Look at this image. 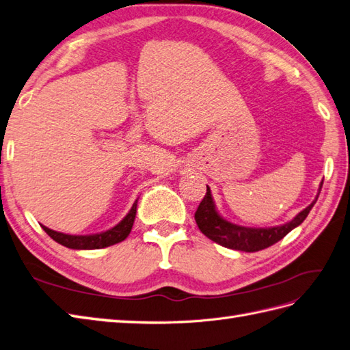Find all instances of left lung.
<instances>
[{
    "label": "left lung",
    "mask_w": 350,
    "mask_h": 350,
    "mask_svg": "<svg viewBox=\"0 0 350 350\" xmlns=\"http://www.w3.org/2000/svg\"><path fill=\"white\" fill-rule=\"evenodd\" d=\"M321 189H322V183H321ZM318 196L308 208L303 209L300 214H298L294 219L289 221V223L284 226H278V227H270V228H252V227H242L233 223H228L227 219L221 217L215 209L214 200H212L211 189L206 185V194H204V198L202 199L198 211H196L194 219L196 223H198L200 232L206 237H209L211 241L217 242L218 245L226 246V248H230V250H236V251L255 252L275 245L280 239H284V237L291 232L293 228L300 226L306 219V217L309 215L313 204L317 203Z\"/></svg>",
    "instance_id": "left-lung-1"
}]
</instances>
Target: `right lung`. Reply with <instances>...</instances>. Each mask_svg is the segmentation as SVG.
Segmentation results:
<instances>
[{"label": "right lung", "instance_id": "obj_1", "mask_svg": "<svg viewBox=\"0 0 350 350\" xmlns=\"http://www.w3.org/2000/svg\"><path fill=\"white\" fill-rule=\"evenodd\" d=\"M136 203H138V200H135L132 209L129 211V214H127L116 227L107 230V232L98 233V234L74 236V234H65V233L55 232V230H50L44 226H41V227L55 242L66 246V248H71V250L107 248V246L116 245L118 242L124 241L126 237L129 236L132 226H133V221H135V215H136Z\"/></svg>", "mask_w": 350, "mask_h": 350}]
</instances>
